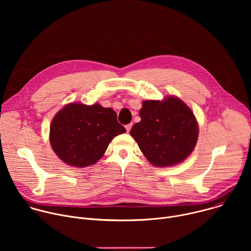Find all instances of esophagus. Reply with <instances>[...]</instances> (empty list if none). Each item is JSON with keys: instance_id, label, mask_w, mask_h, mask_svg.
I'll return each instance as SVG.
<instances>
[{"instance_id": "1", "label": "esophagus", "mask_w": 251, "mask_h": 251, "mask_svg": "<svg viewBox=\"0 0 251 251\" xmlns=\"http://www.w3.org/2000/svg\"><path fill=\"white\" fill-rule=\"evenodd\" d=\"M132 123H130V124H128V125H126L125 126V128H126V130H127V132H130V130H131V128H132Z\"/></svg>"}]
</instances>
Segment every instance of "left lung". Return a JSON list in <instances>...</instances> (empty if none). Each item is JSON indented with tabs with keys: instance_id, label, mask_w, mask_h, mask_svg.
Returning a JSON list of instances; mask_svg holds the SVG:
<instances>
[{
	"instance_id": "left-lung-1",
	"label": "left lung",
	"mask_w": 251,
	"mask_h": 251,
	"mask_svg": "<svg viewBox=\"0 0 251 251\" xmlns=\"http://www.w3.org/2000/svg\"><path fill=\"white\" fill-rule=\"evenodd\" d=\"M140 117L130 134L154 166L178 164L193 152L199 127L190 107L182 100L172 96L164 101L146 100Z\"/></svg>"
}]
</instances>
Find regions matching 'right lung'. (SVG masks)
<instances>
[{"label":"right lung","mask_w":251,"mask_h":251,"mask_svg":"<svg viewBox=\"0 0 251 251\" xmlns=\"http://www.w3.org/2000/svg\"><path fill=\"white\" fill-rule=\"evenodd\" d=\"M125 132L111 108L71 103L51 121L50 140L54 153L65 164L83 168L101 159L111 140Z\"/></svg>","instance_id":"add662e5"}]
</instances>
